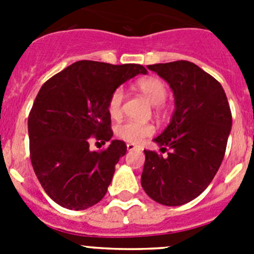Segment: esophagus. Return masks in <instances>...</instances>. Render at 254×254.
<instances>
[{"mask_svg": "<svg viewBox=\"0 0 254 254\" xmlns=\"http://www.w3.org/2000/svg\"><path fill=\"white\" fill-rule=\"evenodd\" d=\"M127 150L128 151H134V150H140V147L133 145V143H127Z\"/></svg>", "mask_w": 254, "mask_h": 254, "instance_id": "34e87169", "label": "esophagus"}]
</instances>
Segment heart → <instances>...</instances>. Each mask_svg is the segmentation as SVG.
Segmentation results:
<instances>
[{
    "label": "heart",
    "mask_w": 254,
    "mask_h": 254,
    "mask_svg": "<svg viewBox=\"0 0 254 254\" xmlns=\"http://www.w3.org/2000/svg\"><path fill=\"white\" fill-rule=\"evenodd\" d=\"M136 87L142 93V95L155 105L156 111L163 109V103L168 95V87L165 82L156 77H145L138 80ZM125 99V91L122 87H118L112 93L108 100V113L112 118L117 120L122 114V105ZM116 133L118 137L131 143H138L143 138L149 137L154 133V127L150 123L136 122V121H126L116 127Z\"/></svg>",
    "instance_id": "obj_1"
}]
</instances>
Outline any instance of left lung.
<instances>
[{"mask_svg": "<svg viewBox=\"0 0 254 254\" xmlns=\"http://www.w3.org/2000/svg\"><path fill=\"white\" fill-rule=\"evenodd\" d=\"M174 95L170 123L154 142L160 151H145L141 186L165 206L190 202L207 188L219 170L232 131V112L223 86L188 61L150 64Z\"/></svg>", "mask_w": 254, "mask_h": 254, "instance_id": "obj_1", "label": "left lung"}]
</instances>
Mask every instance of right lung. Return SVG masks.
<instances>
[{
    "label": "right lung",
    "mask_w": 254,
    "mask_h": 254,
    "mask_svg": "<svg viewBox=\"0 0 254 254\" xmlns=\"http://www.w3.org/2000/svg\"><path fill=\"white\" fill-rule=\"evenodd\" d=\"M146 75L141 64L78 61L40 87L28 118L30 159L46 193L68 210H85L107 193L123 141L111 140L108 100L123 82ZM91 135L110 146L91 152Z\"/></svg>",
    "instance_id": "add662e5"
}]
</instances>
